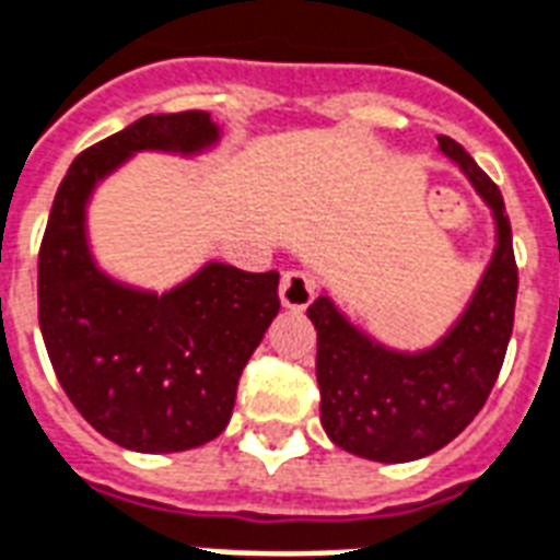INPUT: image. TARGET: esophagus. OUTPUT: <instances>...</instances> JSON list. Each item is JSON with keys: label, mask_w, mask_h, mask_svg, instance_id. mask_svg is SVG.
<instances>
[{"label": "esophagus", "mask_w": 560, "mask_h": 560, "mask_svg": "<svg viewBox=\"0 0 560 560\" xmlns=\"http://www.w3.org/2000/svg\"><path fill=\"white\" fill-rule=\"evenodd\" d=\"M315 298V283L313 277L304 275V271H285L283 280H280V301H283L285 310H306L313 304Z\"/></svg>", "instance_id": "obj_1"}]
</instances>
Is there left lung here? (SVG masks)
<instances>
[{
    "mask_svg": "<svg viewBox=\"0 0 560 560\" xmlns=\"http://www.w3.org/2000/svg\"><path fill=\"white\" fill-rule=\"evenodd\" d=\"M440 150L464 167L499 226L493 262L452 334L422 354H395L348 325L327 298L306 310L318 334L315 377L327 436L381 464H405L452 443L485 407L514 330L520 275L502 191L455 138L440 136Z\"/></svg>",
    "mask_w": 560,
    "mask_h": 560,
    "instance_id": "left-lung-1",
    "label": "left lung"
}]
</instances>
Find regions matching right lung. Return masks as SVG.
Listing matches in <instances>:
<instances>
[{
	"instance_id": "right-lung-1",
	"label": "right lung",
	"mask_w": 560,
	"mask_h": 560,
	"mask_svg": "<svg viewBox=\"0 0 560 560\" xmlns=\"http://www.w3.org/2000/svg\"><path fill=\"white\" fill-rule=\"evenodd\" d=\"M206 112L147 115L73 159L37 254V322L58 384L79 413L132 452H185L230 422L238 377L280 310L277 271L212 262L155 298L112 283L91 262L85 200L136 150H200Z\"/></svg>"
}]
</instances>
